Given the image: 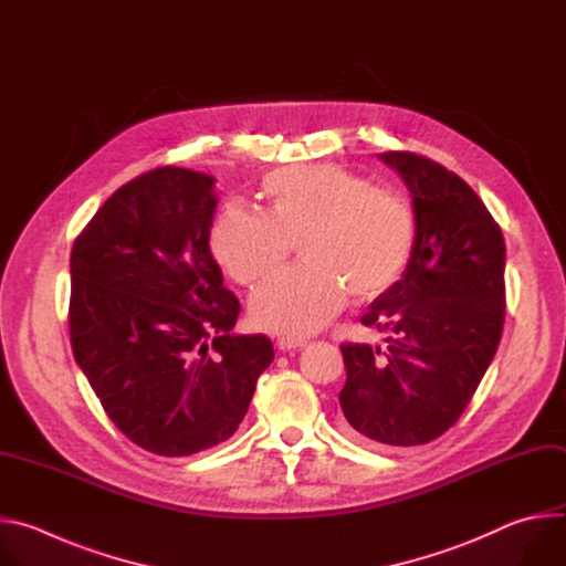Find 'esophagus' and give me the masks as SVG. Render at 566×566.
<instances>
[{
  "label": "esophagus",
  "mask_w": 566,
  "mask_h": 566,
  "mask_svg": "<svg viewBox=\"0 0 566 566\" xmlns=\"http://www.w3.org/2000/svg\"><path fill=\"white\" fill-rule=\"evenodd\" d=\"M302 347H306L304 338H289V336L277 338V349L280 352H291V349H302Z\"/></svg>",
  "instance_id": "1"
}]
</instances>
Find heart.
Returning <instances> with one entry per match:
<instances>
[{
	"mask_svg": "<svg viewBox=\"0 0 566 566\" xmlns=\"http://www.w3.org/2000/svg\"><path fill=\"white\" fill-rule=\"evenodd\" d=\"M266 214L226 206L210 228V253L239 284L275 271L300 247L304 264L266 280L251 295L258 329L308 336L354 297H374L406 271L417 217L410 201L374 188L334 164L291 166L264 179Z\"/></svg>",
	"mask_w": 566,
	"mask_h": 566,
	"instance_id": "obj_1",
	"label": "heart"
}]
</instances>
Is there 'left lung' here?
I'll use <instances>...</instances> for the list:
<instances>
[{
    "mask_svg": "<svg viewBox=\"0 0 566 566\" xmlns=\"http://www.w3.org/2000/svg\"><path fill=\"white\" fill-rule=\"evenodd\" d=\"M412 197L417 239L406 273L360 317L387 347L343 345L340 408L354 434L423 446L457 423L504 327V234L476 192L415 151L378 154Z\"/></svg>",
    "mask_w": 566,
    "mask_h": 566,
    "instance_id": "1",
    "label": "left lung"
}]
</instances>
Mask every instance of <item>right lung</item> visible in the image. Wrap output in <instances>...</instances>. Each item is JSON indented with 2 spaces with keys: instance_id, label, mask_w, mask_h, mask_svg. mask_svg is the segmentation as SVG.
Segmentation results:
<instances>
[{
  "instance_id": "obj_1",
  "label": "right lung",
  "mask_w": 566,
  "mask_h": 566,
  "mask_svg": "<svg viewBox=\"0 0 566 566\" xmlns=\"http://www.w3.org/2000/svg\"><path fill=\"white\" fill-rule=\"evenodd\" d=\"M214 179L156 168L118 188L71 251L75 363L116 428L188 457L244 421L273 343L230 334L239 300L210 253Z\"/></svg>"
}]
</instances>
